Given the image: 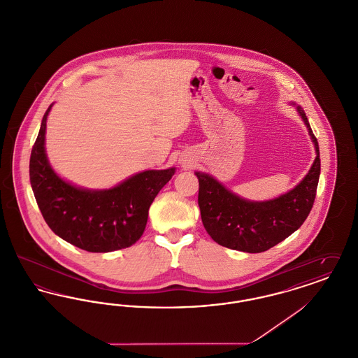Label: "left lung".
Here are the masks:
<instances>
[{"mask_svg":"<svg viewBox=\"0 0 358 358\" xmlns=\"http://www.w3.org/2000/svg\"><path fill=\"white\" fill-rule=\"evenodd\" d=\"M296 111L306 124L317 157L305 178L287 193L267 201H250L212 176L196 171L201 220L209 236L222 247L250 254L264 252L289 238L306 220L317 194L321 159L318 141L303 108L296 106Z\"/></svg>","mask_w":358,"mask_h":358,"instance_id":"8db88e82","label":"left lung"}]
</instances>
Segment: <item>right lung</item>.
I'll use <instances>...</instances> for the list:
<instances>
[{
    "label": "right lung",
    "mask_w": 358,
    "mask_h": 358,
    "mask_svg": "<svg viewBox=\"0 0 358 358\" xmlns=\"http://www.w3.org/2000/svg\"><path fill=\"white\" fill-rule=\"evenodd\" d=\"M45 111L36 138L29 178L41 215L59 238L88 252H111L142 236L149 208L176 169L145 171L117 187L90 190L75 187L52 169L45 154Z\"/></svg>",
    "instance_id": "1"
}]
</instances>
